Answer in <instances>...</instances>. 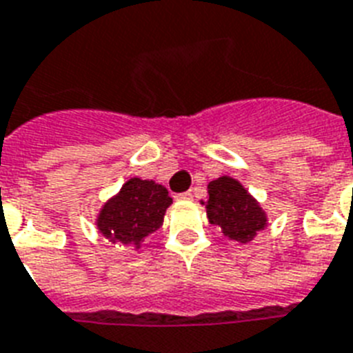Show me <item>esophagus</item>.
Returning a JSON list of instances; mask_svg holds the SVG:
<instances>
[{
	"mask_svg": "<svg viewBox=\"0 0 353 353\" xmlns=\"http://www.w3.org/2000/svg\"><path fill=\"white\" fill-rule=\"evenodd\" d=\"M176 199H179V201H188V199H192V192H183V194H177Z\"/></svg>",
	"mask_w": 353,
	"mask_h": 353,
	"instance_id": "1",
	"label": "esophagus"
}]
</instances>
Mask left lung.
I'll use <instances>...</instances> for the list:
<instances>
[{
  "mask_svg": "<svg viewBox=\"0 0 353 353\" xmlns=\"http://www.w3.org/2000/svg\"><path fill=\"white\" fill-rule=\"evenodd\" d=\"M208 199L201 201L210 225L219 226L223 236L237 243H250L257 232L268 226V216L256 197L236 177L221 176L208 183Z\"/></svg>",
  "mask_w": 353,
  "mask_h": 353,
  "instance_id": "1",
  "label": "left lung"
}]
</instances>
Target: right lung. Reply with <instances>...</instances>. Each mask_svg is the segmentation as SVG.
Returning <instances> with one entry per match:
<instances>
[{
  "label": "right lung",
  "instance_id": "add662e5",
  "mask_svg": "<svg viewBox=\"0 0 353 353\" xmlns=\"http://www.w3.org/2000/svg\"><path fill=\"white\" fill-rule=\"evenodd\" d=\"M172 205L168 190L159 183L130 177L116 196L103 203L96 216L99 234L110 243L141 250L145 239L163 226Z\"/></svg>",
  "mask_w": 353,
  "mask_h": 353
}]
</instances>
